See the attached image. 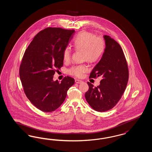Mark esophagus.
I'll return each instance as SVG.
<instances>
[{
  "mask_svg": "<svg viewBox=\"0 0 152 152\" xmlns=\"http://www.w3.org/2000/svg\"><path fill=\"white\" fill-rule=\"evenodd\" d=\"M75 82L77 84L81 83L82 82V80H79V79H76V80H75Z\"/></svg>",
  "mask_w": 152,
  "mask_h": 152,
  "instance_id": "34e87169",
  "label": "esophagus"
}]
</instances>
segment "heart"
<instances>
[{
	"label": "heart",
	"instance_id": "1",
	"mask_svg": "<svg viewBox=\"0 0 152 152\" xmlns=\"http://www.w3.org/2000/svg\"><path fill=\"white\" fill-rule=\"evenodd\" d=\"M73 46L76 50L83 52V58L90 63H94L101 59L106 50V41L101 36L87 31L79 32L73 39ZM63 60L69 62L72 57V50L66 46L63 53ZM88 70L86 65H78L72 66L68 70L69 74L76 77H82Z\"/></svg>",
	"mask_w": 152,
	"mask_h": 152
}]
</instances>
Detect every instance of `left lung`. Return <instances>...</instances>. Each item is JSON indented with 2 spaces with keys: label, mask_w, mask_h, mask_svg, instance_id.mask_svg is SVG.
<instances>
[{
  "label": "left lung",
  "mask_w": 152,
  "mask_h": 152,
  "mask_svg": "<svg viewBox=\"0 0 152 152\" xmlns=\"http://www.w3.org/2000/svg\"><path fill=\"white\" fill-rule=\"evenodd\" d=\"M106 50L101 60L89 78L101 76L100 84L94 87L87 82L88 91L85 93L86 101L96 111L105 112L112 109L121 99L127 86L129 69L123 49L110 36L104 35Z\"/></svg>",
  "instance_id": "left-lung-1"
}]
</instances>
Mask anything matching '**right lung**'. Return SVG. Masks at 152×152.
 <instances>
[{"mask_svg": "<svg viewBox=\"0 0 152 152\" xmlns=\"http://www.w3.org/2000/svg\"><path fill=\"white\" fill-rule=\"evenodd\" d=\"M75 31L48 27L36 34L26 50L20 67L25 94L34 106L45 113L54 111L63 103L74 79L65 77L53 81L55 72L63 65V50Z\"/></svg>", "mask_w": 152, "mask_h": 152, "instance_id": "obj_1", "label": "right lung"}]
</instances>
